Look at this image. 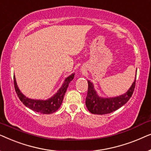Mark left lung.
<instances>
[{"mask_svg": "<svg viewBox=\"0 0 151 151\" xmlns=\"http://www.w3.org/2000/svg\"><path fill=\"white\" fill-rule=\"evenodd\" d=\"M136 78L130 89L122 96L113 98H100L96 94L91 82L88 81V91L86 97V106L91 113L104 115L111 113L124 105L131 98L135 87Z\"/></svg>", "mask_w": 151, "mask_h": 151, "instance_id": "1", "label": "left lung"}]
</instances>
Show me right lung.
Returning a JSON list of instances; mask_svg holds the SVG:
<instances>
[{
    "label": "right lung",
    "mask_w": 151,
    "mask_h": 151,
    "mask_svg": "<svg viewBox=\"0 0 151 151\" xmlns=\"http://www.w3.org/2000/svg\"><path fill=\"white\" fill-rule=\"evenodd\" d=\"M73 78L74 74H72L71 76H69L65 80V82L57 93L54 95L52 98L47 100H35L26 98L18 89L14 76V84L16 94L24 105H25L27 107L36 111V112L42 113V114H51V113L55 112L60 108L62 102H63L64 96H65L66 91L67 89L69 84L73 79Z\"/></svg>",
    "instance_id": "add662e5"
}]
</instances>
